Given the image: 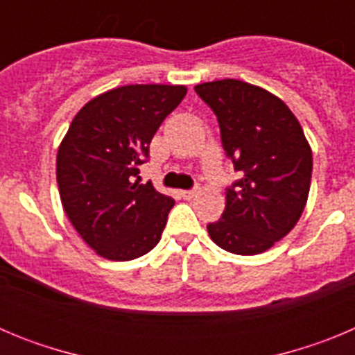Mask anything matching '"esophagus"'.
<instances>
[{"instance_id":"obj_1","label":"esophagus","mask_w":355,"mask_h":355,"mask_svg":"<svg viewBox=\"0 0 355 355\" xmlns=\"http://www.w3.org/2000/svg\"><path fill=\"white\" fill-rule=\"evenodd\" d=\"M197 192H199V188H192V190H181L180 196L183 197V199H192V197L197 196Z\"/></svg>"}]
</instances>
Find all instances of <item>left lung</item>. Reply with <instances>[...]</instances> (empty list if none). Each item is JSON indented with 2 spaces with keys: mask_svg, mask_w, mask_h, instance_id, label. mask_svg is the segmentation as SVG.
I'll list each match as a JSON object with an SVG mask.
<instances>
[{
  "mask_svg": "<svg viewBox=\"0 0 355 355\" xmlns=\"http://www.w3.org/2000/svg\"><path fill=\"white\" fill-rule=\"evenodd\" d=\"M196 92L216 115L225 156L240 174L225 188V209L220 220L208 224L209 236L227 252H265L302 215L311 147L291 110L265 89L218 80L197 85Z\"/></svg>",
  "mask_w": 355,
  "mask_h": 355,
  "instance_id": "left-lung-1",
  "label": "left lung"
}]
</instances>
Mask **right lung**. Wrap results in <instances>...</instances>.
<instances>
[{
  "instance_id": "obj_1",
  "label": "right lung",
  "mask_w": 355,
  "mask_h": 355,
  "mask_svg": "<svg viewBox=\"0 0 355 355\" xmlns=\"http://www.w3.org/2000/svg\"><path fill=\"white\" fill-rule=\"evenodd\" d=\"M183 85H126L94 97L72 119L56 156L62 206L99 256L130 261L155 249L174 199L140 184V165Z\"/></svg>"
}]
</instances>
